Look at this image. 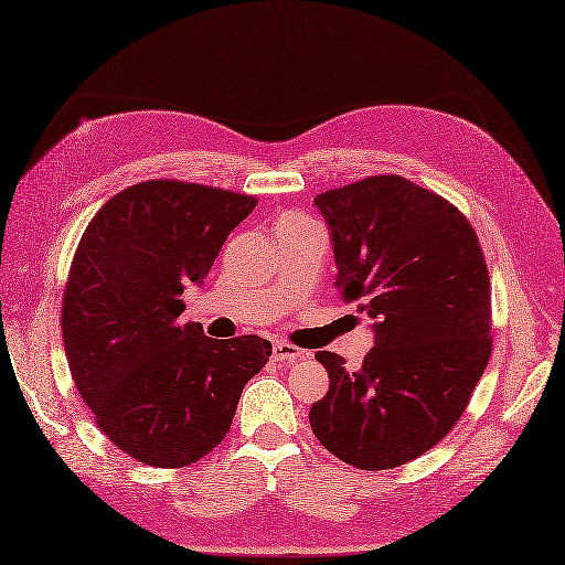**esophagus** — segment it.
Instances as JSON below:
<instances>
[{"mask_svg": "<svg viewBox=\"0 0 565 565\" xmlns=\"http://www.w3.org/2000/svg\"><path fill=\"white\" fill-rule=\"evenodd\" d=\"M301 356H303V350H298V347H294L289 342H274V347H271V359H274V362L294 364Z\"/></svg>", "mask_w": 565, "mask_h": 565, "instance_id": "esophagus-1", "label": "esophagus"}]
</instances>
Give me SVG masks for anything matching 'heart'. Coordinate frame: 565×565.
<instances>
[{
    "label": "heart",
    "mask_w": 565,
    "mask_h": 565,
    "mask_svg": "<svg viewBox=\"0 0 565 565\" xmlns=\"http://www.w3.org/2000/svg\"><path fill=\"white\" fill-rule=\"evenodd\" d=\"M289 221H306V218H301V215H286V218H281V223H289Z\"/></svg>",
    "instance_id": "b5f03b06"
}]
</instances>
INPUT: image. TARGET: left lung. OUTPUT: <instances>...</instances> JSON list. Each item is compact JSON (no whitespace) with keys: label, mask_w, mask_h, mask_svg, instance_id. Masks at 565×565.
<instances>
[{"label":"left lung","mask_w":565,"mask_h":565,"mask_svg":"<svg viewBox=\"0 0 565 565\" xmlns=\"http://www.w3.org/2000/svg\"><path fill=\"white\" fill-rule=\"evenodd\" d=\"M313 201L330 225L338 294L376 318V334L359 371L316 354L330 388L310 427L344 463L395 468L449 435L483 376L488 264L466 215L405 177H366Z\"/></svg>","instance_id":"left-lung-1"}]
</instances>
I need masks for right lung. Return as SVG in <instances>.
<instances>
[{"instance_id":"right-lung-1","label":"right lung","mask_w":565,"mask_h":565,"mask_svg":"<svg viewBox=\"0 0 565 565\" xmlns=\"http://www.w3.org/2000/svg\"><path fill=\"white\" fill-rule=\"evenodd\" d=\"M257 199L179 179L118 191L82 233L63 291L65 354L94 423L154 468L196 463L225 439L245 383L269 362L257 334L213 340L179 322Z\"/></svg>"}]
</instances>
